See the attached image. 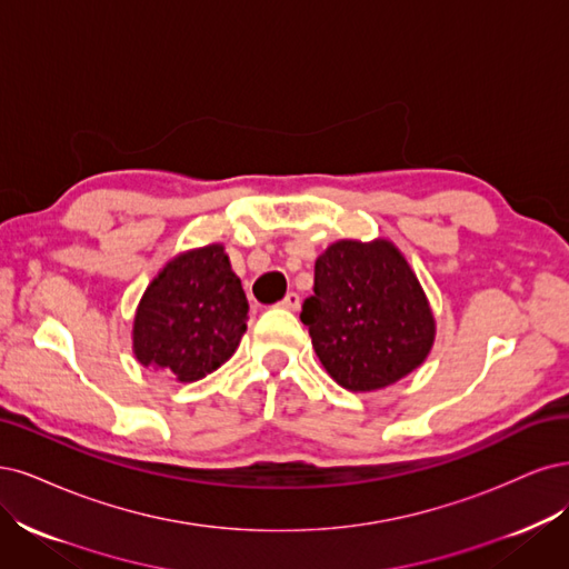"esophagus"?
Returning a JSON list of instances; mask_svg holds the SVG:
<instances>
[{"label": "esophagus", "instance_id": "1", "mask_svg": "<svg viewBox=\"0 0 569 569\" xmlns=\"http://www.w3.org/2000/svg\"><path fill=\"white\" fill-rule=\"evenodd\" d=\"M283 309H290V311H298L300 309V296L298 292H288V296L279 302Z\"/></svg>", "mask_w": 569, "mask_h": 569}]
</instances>
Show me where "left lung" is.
Wrapping results in <instances>:
<instances>
[{
    "label": "left lung",
    "mask_w": 569,
    "mask_h": 569,
    "mask_svg": "<svg viewBox=\"0 0 569 569\" xmlns=\"http://www.w3.org/2000/svg\"><path fill=\"white\" fill-rule=\"evenodd\" d=\"M300 321L331 378L373 392L409 376L435 342V319L409 262L390 241H338L315 264Z\"/></svg>",
    "instance_id": "1"
}]
</instances>
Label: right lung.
<instances>
[{
  "instance_id": "obj_1",
  "label": "right lung",
  "mask_w": 569,
  "mask_h": 569,
  "mask_svg": "<svg viewBox=\"0 0 569 569\" xmlns=\"http://www.w3.org/2000/svg\"><path fill=\"white\" fill-rule=\"evenodd\" d=\"M248 300L224 246L177 254L146 288L132 347L141 366L177 382L217 371L246 333Z\"/></svg>"
}]
</instances>
